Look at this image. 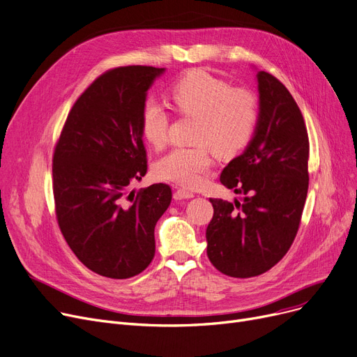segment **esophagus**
<instances>
[{
	"label": "esophagus",
	"mask_w": 357,
	"mask_h": 357,
	"mask_svg": "<svg viewBox=\"0 0 357 357\" xmlns=\"http://www.w3.org/2000/svg\"><path fill=\"white\" fill-rule=\"evenodd\" d=\"M195 195L192 192H188L185 189H177L176 193L173 195V197L176 200H183V199H192Z\"/></svg>",
	"instance_id": "obj_1"
}]
</instances>
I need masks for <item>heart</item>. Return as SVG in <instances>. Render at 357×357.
<instances>
[{
  "label": "heart",
  "mask_w": 357,
  "mask_h": 357,
  "mask_svg": "<svg viewBox=\"0 0 357 357\" xmlns=\"http://www.w3.org/2000/svg\"><path fill=\"white\" fill-rule=\"evenodd\" d=\"M176 112L197 119L195 146L174 148L154 167L157 178L185 188L200 184L211 164L213 148L219 155L231 157L251 141L259 121V103L251 91L231 89L212 74L193 70L168 90ZM169 116L157 100H148L141 113V133L157 149L168 141Z\"/></svg>",
  "instance_id": "heart-1"
}]
</instances>
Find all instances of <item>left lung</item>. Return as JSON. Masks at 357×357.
<instances>
[{
  "mask_svg": "<svg viewBox=\"0 0 357 357\" xmlns=\"http://www.w3.org/2000/svg\"><path fill=\"white\" fill-rule=\"evenodd\" d=\"M259 121L251 141L220 173V183L243 195L234 203L209 199L208 257L227 276L252 278L291 248L308 193L310 142L302 113L283 84L259 71Z\"/></svg>",
  "mask_w": 357,
  "mask_h": 357,
  "instance_id": "1",
  "label": "left lung"
}]
</instances>
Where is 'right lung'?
Here are the masks:
<instances>
[{
  "instance_id": "add662e5",
  "label": "right lung",
  "mask_w": 357,
  "mask_h": 357,
  "mask_svg": "<svg viewBox=\"0 0 357 357\" xmlns=\"http://www.w3.org/2000/svg\"><path fill=\"white\" fill-rule=\"evenodd\" d=\"M165 68L121 66L75 101L54 154V196L65 241L78 260L110 279L139 275L154 259V229L172 189L129 192L146 174L141 113Z\"/></svg>"
}]
</instances>
